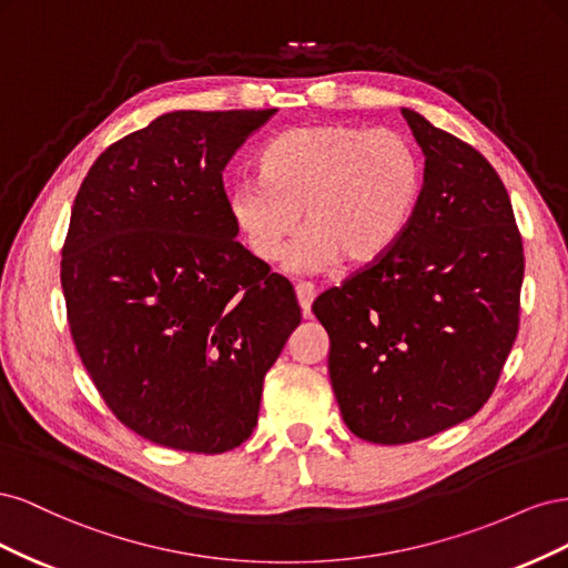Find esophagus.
Returning <instances> with one entry per match:
<instances>
[{"instance_id": "34e87169", "label": "esophagus", "mask_w": 568, "mask_h": 568, "mask_svg": "<svg viewBox=\"0 0 568 568\" xmlns=\"http://www.w3.org/2000/svg\"><path fill=\"white\" fill-rule=\"evenodd\" d=\"M296 296H298V305H301L303 315L307 317V315H311V311H313V301L317 296V288L313 284H298L296 286Z\"/></svg>"}]
</instances>
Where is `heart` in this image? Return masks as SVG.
Returning a JSON list of instances; mask_svg holds the SVG:
<instances>
[{"label":"heart","mask_w":568,"mask_h":568,"mask_svg":"<svg viewBox=\"0 0 568 568\" xmlns=\"http://www.w3.org/2000/svg\"><path fill=\"white\" fill-rule=\"evenodd\" d=\"M424 194V159L409 136L357 125H301L265 144L261 175L227 186V213L248 251L277 261L301 211L305 230L284 263L320 272L343 255L379 261L409 230Z\"/></svg>","instance_id":"heart-1"}]
</instances>
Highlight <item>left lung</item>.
Instances as JSON below:
<instances>
[{
    "label": "left lung",
    "instance_id": "obj_1",
    "mask_svg": "<svg viewBox=\"0 0 568 568\" xmlns=\"http://www.w3.org/2000/svg\"><path fill=\"white\" fill-rule=\"evenodd\" d=\"M424 153L409 230L315 301L346 426L400 445L474 417L519 332L524 246L503 180L480 153L403 109Z\"/></svg>",
    "mask_w": 568,
    "mask_h": 568
}]
</instances>
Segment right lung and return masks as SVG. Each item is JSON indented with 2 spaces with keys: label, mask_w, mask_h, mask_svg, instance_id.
<instances>
[{
  "label": "right lung",
  "mask_w": 568,
  "mask_h": 568,
  "mask_svg": "<svg viewBox=\"0 0 568 568\" xmlns=\"http://www.w3.org/2000/svg\"><path fill=\"white\" fill-rule=\"evenodd\" d=\"M274 113L159 115L101 153L75 196L61 263L75 348L113 415L163 448L242 445L301 324L294 286L236 242L222 186Z\"/></svg>",
  "instance_id": "obj_1"
}]
</instances>
